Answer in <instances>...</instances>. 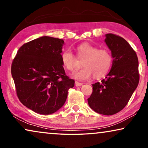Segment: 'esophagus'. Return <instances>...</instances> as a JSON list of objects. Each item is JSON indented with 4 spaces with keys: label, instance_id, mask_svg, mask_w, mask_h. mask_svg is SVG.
Returning <instances> with one entry per match:
<instances>
[{
    "label": "esophagus",
    "instance_id": "1",
    "mask_svg": "<svg viewBox=\"0 0 148 148\" xmlns=\"http://www.w3.org/2000/svg\"><path fill=\"white\" fill-rule=\"evenodd\" d=\"M75 85H76V86H82V83L77 82V81H76V82H75Z\"/></svg>",
    "mask_w": 148,
    "mask_h": 148
}]
</instances>
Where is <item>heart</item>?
I'll return each mask as SVG.
<instances>
[{"mask_svg": "<svg viewBox=\"0 0 148 148\" xmlns=\"http://www.w3.org/2000/svg\"><path fill=\"white\" fill-rule=\"evenodd\" d=\"M77 52L80 59H84L82 62L84 68L72 74V76L78 80H88L92 75L95 78H101L111 69L113 56L109 49H99L95 45L83 43L78 47ZM61 60L64 68L68 71H72L76 67V58L70 49L62 52Z\"/></svg>", "mask_w": 148, "mask_h": 148, "instance_id": "obj_1", "label": "heart"}]
</instances>
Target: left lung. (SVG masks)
Here are the masks:
<instances>
[{
  "label": "left lung",
  "mask_w": 148,
  "mask_h": 148,
  "mask_svg": "<svg viewBox=\"0 0 148 148\" xmlns=\"http://www.w3.org/2000/svg\"><path fill=\"white\" fill-rule=\"evenodd\" d=\"M105 42L111 51L113 65L105 79L92 84L88 103L97 113L112 115L125 107L136 89L139 64L136 51L123 37L108 33Z\"/></svg>",
  "instance_id": "left-lung-1"
}]
</instances>
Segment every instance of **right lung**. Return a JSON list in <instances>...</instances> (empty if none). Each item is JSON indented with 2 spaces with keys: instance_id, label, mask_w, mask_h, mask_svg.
I'll return each mask as SVG.
<instances>
[{
  "instance_id": "1",
  "label": "right lung",
  "mask_w": 148,
  "mask_h": 148,
  "mask_svg": "<svg viewBox=\"0 0 148 148\" xmlns=\"http://www.w3.org/2000/svg\"><path fill=\"white\" fill-rule=\"evenodd\" d=\"M64 41L43 36L24 43L11 64L16 95L35 113L49 115L60 109L74 80L66 76L61 60Z\"/></svg>"
}]
</instances>
